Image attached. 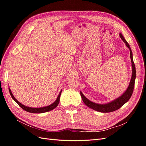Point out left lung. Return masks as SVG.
I'll return each instance as SVG.
<instances>
[{"label":"left lung","instance_id":"8db88e82","mask_svg":"<svg viewBox=\"0 0 146 146\" xmlns=\"http://www.w3.org/2000/svg\"><path fill=\"white\" fill-rule=\"evenodd\" d=\"M119 36H120L122 40L125 42L126 46L129 48L130 52V58L131 61V67H132V76L130 80V82L129 83V85L128 86L127 89L123 93L119 96L117 99L113 100L111 102H110L108 103L104 104H96L94 102L90 101L89 99H88L83 94L82 92L80 91V95L82 97V99L83 101L85 104L89 108L93 109L95 111L101 112V113H109L112 112L120 108L122 105H124L126 102L129 100L130 98L133 93L134 86H135V82L136 78V68L135 65L133 62V54H132V52L131 50V48L129 43L127 42L125 39L124 37L123 36L122 33H119Z\"/></svg>","mask_w":146,"mask_h":146}]
</instances>
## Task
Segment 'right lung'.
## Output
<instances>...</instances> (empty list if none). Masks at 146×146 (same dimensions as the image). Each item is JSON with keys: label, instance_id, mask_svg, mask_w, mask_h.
<instances>
[{"label": "right lung", "instance_id": "1", "mask_svg": "<svg viewBox=\"0 0 146 146\" xmlns=\"http://www.w3.org/2000/svg\"><path fill=\"white\" fill-rule=\"evenodd\" d=\"M8 89H9L10 94V95L11 96L12 99L14 100L16 102L17 104H18L22 108H23V110H24L25 111H27V112H29V113H45V112L51 111V110L57 107V106H58V105L59 104L61 93V91H62V90H61V91L60 92V93H59L58 97H57L56 100L53 104L49 105L48 106H46V107H41V108H32V107H27V106H25V105H23L22 104H21L18 100H17V99L15 98L14 96L13 95L12 92L11 91L10 88H8Z\"/></svg>", "mask_w": 146, "mask_h": 146}]
</instances>
